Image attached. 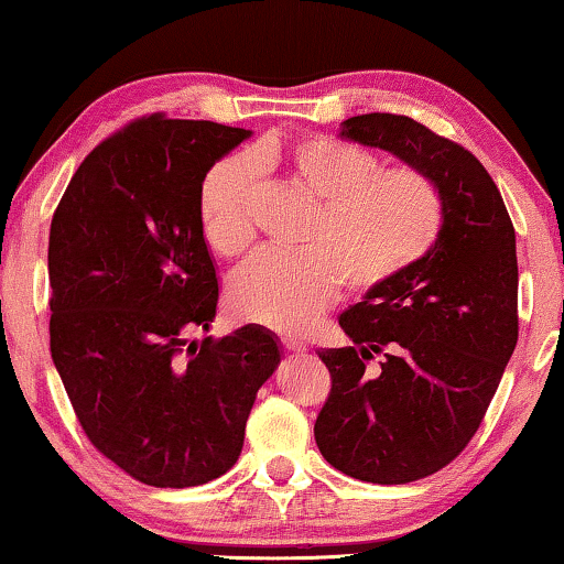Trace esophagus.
<instances>
[{
  "mask_svg": "<svg viewBox=\"0 0 564 564\" xmlns=\"http://www.w3.org/2000/svg\"><path fill=\"white\" fill-rule=\"evenodd\" d=\"M281 345L285 352H306V345L301 343V339H293V337H281Z\"/></svg>",
  "mask_w": 564,
  "mask_h": 564,
  "instance_id": "obj_1",
  "label": "esophagus"
}]
</instances>
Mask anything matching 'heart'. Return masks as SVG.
<instances>
[{
    "mask_svg": "<svg viewBox=\"0 0 564 564\" xmlns=\"http://www.w3.org/2000/svg\"><path fill=\"white\" fill-rule=\"evenodd\" d=\"M256 169H281L319 202L301 235L306 250H265L237 268L227 296L240 319L301 332L337 296L368 293L430 256L444 221L440 188L416 169H380L370 150L335 138L256 148L214 163L199 188L206 242L232 258L252 240Z\"/></svg>",
    "mask_w": 564,
    "mask_h": 564,
    "instance_id": "b5f03b06",
    "label": "heart"
}]
</instances>
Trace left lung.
<instances>
[{"label": "left lung", "instance_id": "1", "mask_svg": "<svg viewBox=\"0 0 564 564\" xmlns=\"http://www.w3.org/2000/svg\"><path fill=\"white\" fill-rule=\"evenodd\" d=\"M339 138L380 148L440 188L430 256L339 314L352 347L322 350L332 391L314 424L324 459L350 478L401 486L442 470L486 416L519 339L517 232L470 150L403 115H358ZM384 352L376 377L364 372Z\"/></svg>", "mask_w": 564, "mask_h": 564}]
</instances>
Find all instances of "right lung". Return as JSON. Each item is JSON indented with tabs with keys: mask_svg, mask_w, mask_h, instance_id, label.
I'll return each instance as SVG.
<instances>
[{
	"mask_svg": "<svg viewBox=\"0 0 564 564\" xmlns=\"http://www.w3.org/2000/svg\"><path fill=\"white\" fill-rule=\"evenodd\" d=\"M250 130L150 115L78 165L51 221V355L86 437L134 480L204 486L237 463L281 345L260 324L186 345L217 316L202 181Z\"/></svg>",
	"mask_w": 564,
	"mask_h": 564,
	"instance_id": "add662e5",
	"label": "right lung"
}]
</instances>
